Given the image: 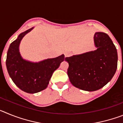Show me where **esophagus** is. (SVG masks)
I'll return each instance as SVG.
<instances>
[{
	"mask_svg": "<svg viewBox=\"0 0 123 123\" xmlns=\"http://www.w3.org/2000/svg\"><path fill=\"white\" fill-rule=\"evenodd\" d=\"M69 55V53H68V52H65V57L68 56Z\"/></svg>",
	"mask_w": 123,
	"mask_h": 123,
	"instance_id": "1",
	"label": "esophagus"
}]
</instances>
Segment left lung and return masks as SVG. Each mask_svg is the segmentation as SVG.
Wrapping results in <instances>:
<instances>
[{"mask_svg":"<svg viewBox=\"0 0 123 123\" xmlns=\"http://www.w3.org/2000/svg\"><path fill=\"white\" fill-rule=\"evenodd\" d=\"M94 39L95 50L65 58L69 63L67 73L69 81L83 91H95L103 87L117 69V49L108 34L95 32Z\"/></svg>","mask_w":123,"mask_h":123,"instance_id":"1","label":"left lung"}]
</instances>
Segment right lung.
Wrapping results in <instances>:
<instances>
[{
  "mask_svg": "<svg viewBox=\"0 0 123 123\" xmlns=\"http://www.w3.org/2000/svg\"><path fill=\"white\" fill-rule=\"evenodd\" d=\"M33 28L21 33L17 39L11 43L6 60V69L11 79L18 88L29 94H34L46 89L53 73L66 58L63 54L38 63L24 60L19 53V44L23 37Z\"/></svg>",
  "mask_w": 123,
  "mask_h": 123,
  "instance_id": "right-lung-1",
  "label": "right lung"
}]
</instances>
